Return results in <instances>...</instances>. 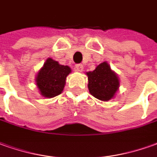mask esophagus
<instances>
[{"label":"esophagus","instance_id":"34e87169","mask_svg":"<svg viewBox=\"0 0 157 157\" xmlns=\"http://www.w3.org/2000/svg\"><path fill=\"white\" fill-rule=\"evenodd\" d=\"M75 71H79V72H82L83 71V65L82 63H78V64L75 65Z\"/></svg>","mask_w":157,"mask_h":157}]
</instances>
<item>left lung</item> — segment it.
I'll list each match as a JSON object with an SVG mask.
<instances>
[{
	"label": "left lung",
	"mask_w": 157,
	"mask_h": 157,
	"mask_svg": "<svg viewBox=\"0 0 157 157\" xmlns=\"http://www.w3.org/2000/svg\"><path fill=\"white\" fill-rule=\"evenodd\" d=\"M90 94L102 101L111 99L119 87V79L106 62L98 64L94 71L87 72Z\"/></svg>",
	"instance_id": "left-lung-1"
}]
</instances>
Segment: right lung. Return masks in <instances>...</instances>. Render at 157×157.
Returning a JSON list of instances; mask_svg holds the SVG:
<instances>
[{
	"mask_svg": "<svg viewBox=\"0 0 157 157\" xmlns=\"http://www.w3.org/2000/svg\"><path fill=\"white\" fill-rule=\"evenodd\" d=\"M71 68L61 65L55 60L48 59L36 77V85L42 96L55 97L62 93Z\"/></svg>",
	"mask_w": 157,
	"mask_h": 157,
	"instance_id": "right-lung-1",
	"label": "right lung"
}]
</instances>
